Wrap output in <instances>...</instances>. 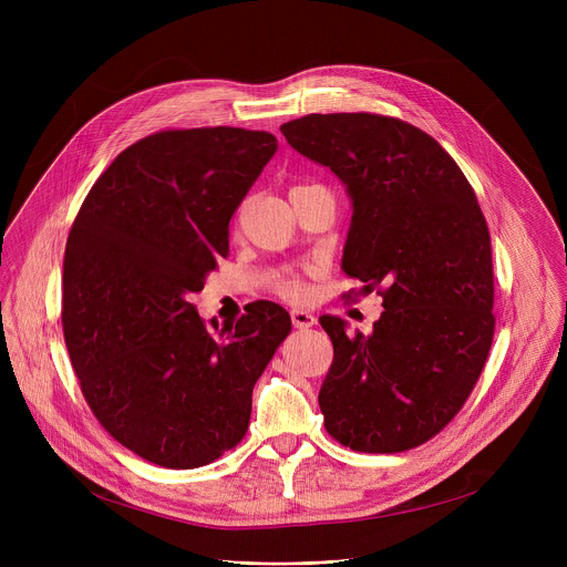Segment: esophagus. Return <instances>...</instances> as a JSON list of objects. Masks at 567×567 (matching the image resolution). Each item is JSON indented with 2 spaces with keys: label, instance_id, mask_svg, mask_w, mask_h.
Segmentation results:
<instances>
[{
  "label": "esophagus",
  "instance_id": "obj_1",
  "mask_svg": "<svg viewBox=\"0 0 567 567\" xmlns=\"http://www.w3.org/2000/svg\"><path fill=\"white\" fill-rule=\"evenodd\" d=\"M291 322H293V328L307 330V328L316 326V316L305 309H291Z\"/></svg>",
  "mask_w": 567,
  "mask_h": 567
}]
</instances>
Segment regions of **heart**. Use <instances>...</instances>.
I'll return each mask as SVG.
<instances>
[{"instance_id": "b5f03b06", "label": "heart", "mask_w": 567, "mask_h": 567, "mask_svg": "<svg viewBox=\"0 0 567 567\" xmlns=\"http://www.w3.org/2000/svg\"><path fill=\"white\" fill-rule=\"evenodd\" d=\"M276 291L289 300H302L305 298V287L296 276H282L276 280Z\"/></svg>"}]
</instances>
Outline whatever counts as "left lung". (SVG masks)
<instances>
[{"label":"left lung","mask_w":567,"mask_h":567,"mask_svg":"<svg viewBox=\"0 0 567 567\" xmlns=\"http://www.w3.org/2000/svg\"><path fill=\"white\" fill-rule=\"evenodd\" d=\"M280 130L346 186L341 269L363 293L382 287L368 337L318 318L334 346L318 392L326 429L363 453L420 446L464 406L494 339L492 239L475 193L433 136L399 118L309 114Z\"/></svg>","instance_id":"left-lung-1"}]
</instances>
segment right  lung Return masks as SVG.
Returning <instances> with one entry per match:
<instances>
[{"mask_svg":"<svg viewBox=\"0 0 567 567\" xmlns=\"http://www.w3.org/2000/svg\"><path fill=\"white\" fill-rule=\"evenodd\" d=\"M276 150L274 134L241 127L145 136L112 161L71 226V365L105 431L152 464L197 468L245 437L254 385L291 332L269 300L224 328H206L190 302Z\"/></svg>","mask_w":567,"mask_h":567,"instance_id":"1","label":"right lung"}]
</instances>
